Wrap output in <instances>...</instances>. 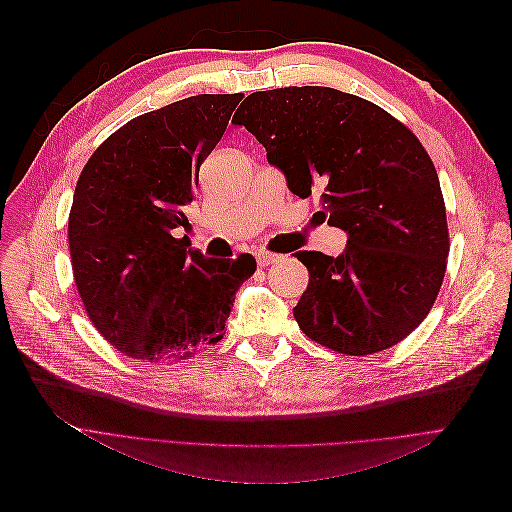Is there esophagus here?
Returning a JSON list of instances; mask_svg holds the SVG:
<instances>
[{
    "mask_svg": "<svg viewBox=\"0 0 512 512\" xmlns=\"http://www.w3.org/2000/svg\"><path fill=\"white\" fill-rule=\"evenodd\" d=\"M277 258H280V256H275V254H271V252H258V254H256V260H258L260 267L273 265V262H277Z\"/></svg>",
    "mask_w": 512,
    "mask_h": 512,
    "instance_id": "esophagus-1",
    "label": "esophagus"
}]
</instances>
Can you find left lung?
I'll use <instances>...</instances> for the list:
<instances>
[{"label": "left lung", "instance_id": "8db88e82", "mask_svg": "<svg viewBox=\"0 0 512 512\" xmlns=\"http://www.w3.org/2000/svg\"><path fill=\"white\" fill-rule=\"evenodd\" d=\"M267 149L292 194L348 235L339 256L297 252L309 284L301 331L363 356L399 344L438 297L448 228L438 173L418 138L380 106L331 87L254 91L232 117Z\"/></svg>", "mask_w": 512, "mask_h": 512}]
</instances>
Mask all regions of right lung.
Returning a JSON list of instances; mask_svg holds the SVG:
<instances>
[{
    "instance_id": "right-lung-1",
    "label": "right lung",
    "mask_w": 512,
    "mask_h": 512,
    "mask_svg": "<svg viewBox=\"0 0 512 512\" xmlns=\"http://www.w3.org/2000/svg\"><path fill=\"white\" fill-rule=\"evenodd\" d=\"M241 94H200L128 121L96 149L74 190L68 241L96 329L132 359H190L224 337L252 254L207 258L188 235L200 164Z\"/></svg>"
}]
</instances>
